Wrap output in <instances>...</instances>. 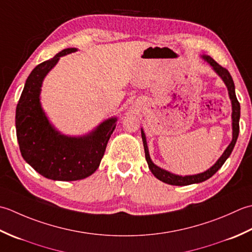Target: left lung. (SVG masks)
Returning <instances> with one entry per match:
<instances>
[{
	"instance_id": "1",
	"label": "left lung",
	"mask_w": 252,
	"mask_h": 252,
	"mask_svg": "<svg viewBox=\"0 0 252 252\" xmlns=\"http://www.w3.org/2000/svg\"><path fill=\"white\" fill-rule=\"evenodd\" d=\"M201 58L208 62L211 66L212 69L217 73L220 78L223 80V83L225 84L228 91V95L230 102H232V127H233V138L232 141L228 145V147L225 149V151L223 152V155L220 157L219 160L214 163V165H212L210 168H208L207 171L203 173H199V174H194V175H186V176H182V175H176V174H173L171 172L166 171V169H163L160 166L156 165L155 163L152 162L150 155H149V149L147 145V139H146V133L143 131L141 128V137H142V142H143V148H145V155H146V160L148 163V166L150 168L151 173L155 175L158 179H160L161 182L169 184V185H174V186H187V185H191V184H199L202 183L204 181H207L210 177H212L215 173H217L219 169L222 167L225 161L227 160L228 157L232 153L233 149L235 147V143L237 141L238 138V133H239V119H240V104L236 97L235 94V85L232 76L228 73V70L226 68L222 67V66L219 65L217 62H215L211 56L209 55H201Z\"/></svg>"
}]
</instances>
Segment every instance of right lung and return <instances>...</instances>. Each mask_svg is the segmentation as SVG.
<instances>
[{
    "label": "right lung",
    "mask_w": 252,
    "mask_h": 252,
    "mask_svg": "<svg viewBox=\"0 0 252 252\" xmlns=\"http://www.w3.org/2000/svg\"><path fill=\"white\" fill-rule=\"evenodd\" d=\"M68 48L35 66L28 76L16 107V135L24 160L53 181L84 179L99 167L117 117H111L83 136H67L51 124L40 102L41 87L61 56L76 52Z\"/></svg>",
    "instance_id": "add662e5"
}]
</instances>
